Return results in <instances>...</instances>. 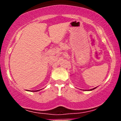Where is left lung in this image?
Masks as SVG:
<instances>
[{"label":"left lung","instance_id":"obj_1","mask_svg":"<svg viewBox=\"0 0 121 121\" xmlns=\"http://www.w3.org/2000/svg\"><path fill=\"white\" fill-rule=\"evenodd\" d=\"M95 88H96V87L94 88H93V89H91V90H89V91H92V90H94V89H95Z\"/></svg>","mask_w":121,"mask_h":121}]
</instances>
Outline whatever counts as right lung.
Segmentation results:
<instances>
[{"mask_svg": "<svg viewBox=\"0 0 121 121\" xmlns=\"http://www.w3.org/2000/svg\"><path fill=\"white\" fill-rule=\"evenodd\" d=\"M40 91V90H37V91H35V92H36V91Z\"/></svg>", "mask_w": 121, "mask_h": 121, "instance_id": "obj_1", "label": "right lung"}]
</instances>
